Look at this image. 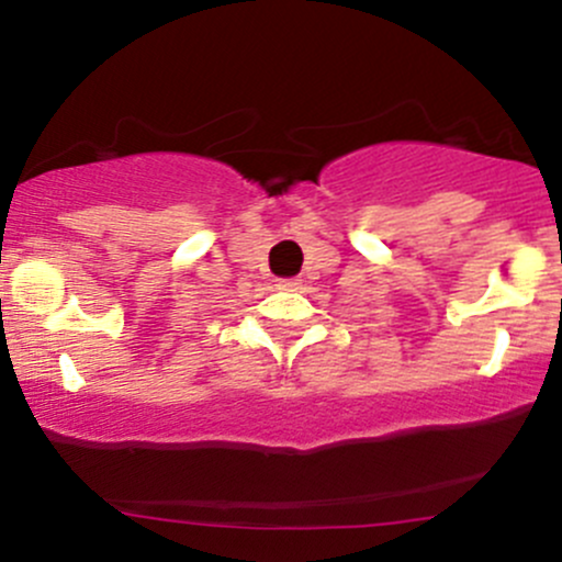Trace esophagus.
Here are the masks:
<instances>
[{
  "label": "esophagus",
  "mask_w": 562,
  "mask_h": 562,
  "mask_svg": "<svg viewBox=\"0 0 562 562\" xmlns=\"http://www.w3.org/2000/svg\"><path fill=\"white\" fill-rule=\"evenodd\" d=\"M301 285V280H295V277H290V280H280V288H285V290H295Z\"/></svg>",
  "instance_id": "esophagus-1"
}]
</instances>
